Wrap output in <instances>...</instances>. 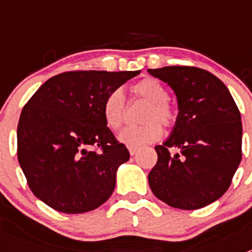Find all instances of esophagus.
Instances as JSON below:
<instances>
[{"label": "esophagus", "mask_w": 252, "mask_h": 252, "mask_svg": "<svg viewBox=\"0 0 252 252\" xmlns=\"http://www.w3.org/2000/svg\"><path fill=\"white\" fill-rule=\"evenodd\" d=\"M128 149H129V154H130L131 156H134V155H135L136 152H138L139 147H128Z\"/></svg>", "instance_id": "obj_1"}]
</instances>
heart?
Returning a JSON list of instances; mask_svg holds the SVG:
<instances>
[{
    "label": "heart",
    "mask_w": 252,
    "mask_h": 252,
    "mask_svg": "<svg viewBox=\"0 0 252 252\" xmlns=\"http://www.w3.org/2000/svg\"><path fill=\"white\" fill-rule=\"evenodd\" d=\"M135 96L147 101L149 106L144 113L145 124L139 126H128L118 135V140L128 147H140L141 145L157 141L163 134L161 124L166 126H173L175 112L167 102L168 91L154 78H144L131 86ZM126 98L122 89H114L105 98L102 107L103 119L107 126L118 130L124 122Z\"/></svg>",
    "instance_id": "heart-1"
}]
</instances>
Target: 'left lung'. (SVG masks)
I'll return each instance as SVG.
<instances>
[{
    "mask_svg": "<svg viewBox=\"0 0 252 252\" xmlns=\"http://www.w3.org/2000/svg\"><path fill=\"white\" fill-rule=\"evenodd\" d=\"M174 91L178 116L171 135L155 146L149 184L157 199L180 210L212 204L228 190L241 161L240 112L227 86L196 67L147 69ZM169 147L183 155L170 156Z\"/></svg>",
    "mask_w": 252,
    "mask_h": 252,
    "instance_id": "8db88e82",
    "label": "left lung"
}]
</instances>
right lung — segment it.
I'll return each instance as SVG.
<instances>
[{
	"label": "right lung",
	"instance_id": "add662e5",
	"mask_svg": "<svg viewBox=\"0 0 252 252\" xmlns=\"http://www.w3.org/2000/svg\"><path fill=\"white\" fill-rule=\"evenodd\" d=\"M139 73L67 72L37 89L17 129L18 161L37 199L63 213L89 212L110 199L130 155L106 124L103 102Z\"/></svg>",
	"mask_w": 252,
	"mask_h": 252
}]
</instances>
